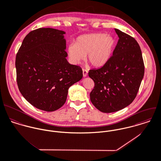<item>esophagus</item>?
<instances>
[{"mask_svg":"<svg viewBox=\"0 0 161 161\" xmlns=\"http://www.w3.org/2000/svg\"><path fill=\"white\" fill-rule=\"evenodd\" d=\"M82 73H83V76L84 77H86L87 75V73H88V71L84 69H82Z\"/></svg>","mask_w":161,"mask_h":161,"instance_id":"obj_1","label":"esophagus"}]
</instances>
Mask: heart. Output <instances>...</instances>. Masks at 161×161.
<instances>
[{
    "instance_id": "heart-1",
    "label": "heart",
    "mask_w": 161,
    "mask_h": 161,
    "mask_svg": "<svg viewBox=\"0 0 161 161\" xmlns=\"http://www.w3.org/2000/svg\"><path fill=\"white\" fill-rule=\"evenodd\" d=\"M114 40L104 34H89L79 36L75 44L68 46L67 52L70 62L79 64L87 55V60L94 67L103 65L110 56Z\"/></svg>"
}]
</instances>
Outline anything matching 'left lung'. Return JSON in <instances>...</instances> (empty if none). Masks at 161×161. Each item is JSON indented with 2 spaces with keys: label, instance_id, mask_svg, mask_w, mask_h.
<instances>
[{
  "label": "left lung",
  "instance_id": "8db88e82",
  "mask_svg": "<svg viewBox=\"0 0 161 161\" xmlns=\"http://www.w3.org/2000/svg\"><path fill=\"white\" fill-rule=\"evenodd\" d=\"M115 31L119 39L112 55L103 67L89 72L95 84L90 93L91 101L105 113L130 105L144 75L142 55L137 42L119 29Z\"/></svg>",
  "mask_w": 161,
  "mask_h": 161
}]
</instances>
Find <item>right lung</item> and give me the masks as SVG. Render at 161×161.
Here are the masks:
<instances>
[{
	"label": "right lung",
	"mask_w": 161,
	"mask_h": 161,
	"mask_svg": "<svg viewBox=\"0 0 161 161\" xmlns=\"http://www.w3.org/2000/svg\"><path fill=\"white\" fill-rule=\"evenodd\" d=\"M65 32L39 28L24 38L15 58L17 82L23 97L47 112L65 103L69 88L83 77L82 69L66 59Z\"/></svg>",
	"instance_id": "obj_1"
}]
</instances>
